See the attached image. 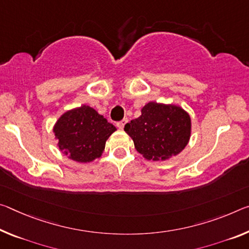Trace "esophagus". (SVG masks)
<instances>
[{
  "mask_svg": "<svg viewBox=\"0 0 249 249\" xmlns=\"http://www.w3.org/2000/svg\"><path fill=\"white\" fill-rule=\"evenodd\" d=\"M127 122H128L127 118H124V120H122V121H120V122H117V123H116V126H117V127L120 128V129H123V128H124V126H125V124L127 123Z\"/></svg>",
  "mask_w": 249,
  "mask_h": 249,
  "instance_id": "34e87169",
  "label": "esophagus"
}]
</instances>
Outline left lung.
Returning a JSON list of instances; mask_svg holds the SVG:
<instances>
[{"label":"left lung","instance_id":"8db88e82","mask_svg":"<svg viewBox=\"0 0 249 249\" xmlns=\"http://www.w3.org/2000/svg\"><path fill=\"white\" fill-rule=\"evenodd\" d=\"M136 151L145 159L159 160L177 155L191 136V117L175 105L146 104L142 115L125 125Z\"/></svg>","mask_w":249,"mask_h":249}]
</instances>
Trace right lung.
<instances>
[{
  "mask_svg": "<svg viewBox=\"0 0 249 249\" xmlns=\"http://www.w3.org/2000/svg\"><path fill=\"white\" fill-rule=\"evenodd\" d=\"M115 131V126L86 105L63 114L53 129L61 151L80 163L100 157L106 140Z\"/></svg>",
  "mask_w": 249,
  "mask_h": 249,
  "instance_id": "add662e5",
  "label": "right lung"
}]
</instances>
